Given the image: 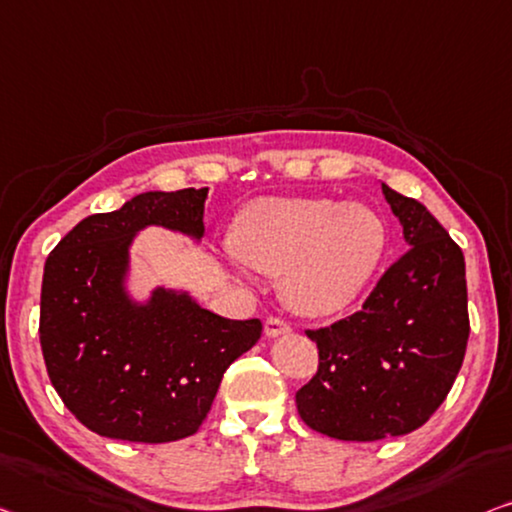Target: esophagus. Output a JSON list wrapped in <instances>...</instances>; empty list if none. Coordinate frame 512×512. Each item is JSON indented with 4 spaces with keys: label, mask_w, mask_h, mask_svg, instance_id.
I'll return each instance as SVG.
<instances>
[{
    "label": "esophagus",
    "mask_w": 512,
    "mask_h": 512,
    "mask_svg": "<svg viewBox=\"0 0 512 512\" xmlns=\"http://www.w3.org/2000/svg\"><path fill=\"white\" fill-rule=\"evenodd\" d=\"M289 331H292V329H289V324L280 317H269L264 322V333L269 335V338H278V335H285Z\"/></svg>",
    "instance_id": "esophagus-1"
}]
</instances>
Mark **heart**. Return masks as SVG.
Instances as JSON below:
<instances>
[{
	"label": "heart",
	"instance_id": "b5f03b06",
	"mask_svg": "<svg viewBox=\"0 0 512 512\" xmlns=\"http://www.w3.org/2000/svg\"><path fill=\"white\" fill-rule=\"evenodd\" d=\"M241 262L280 276L289 308L326 317L349 308L379 269L388 227L361 202L331 197H259L234 225Z\"/></svg>",
	"mask_w": 512,
	"mask_h": 512
}]
</instances>
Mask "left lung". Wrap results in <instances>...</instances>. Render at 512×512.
<instances>
[{
	"instance_id": "obj_1",
	"label": "left lung",
	"mask_w": 512,
	"mask_h": 512,
	"mask_svg": "<svg viewBox=\"0 0 512 512\" xmlns=\"http://www.w3.org/2000/svg\"><path fill=\"white\" fill-rule=\"evenodd\" d=\"M409 250L363 308L324 329L317 375L296 391L315 432L340 441L402 437L430 421L462 368L469 340L464 255L414 197L381 183Z\"/></svg>"
}]
</instances>
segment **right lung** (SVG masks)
Instances as JSON below:
<instances>
[{
  "instance_id": "add662e5",
  "label": "right lung",
  "mask_w": 512,
  "mask_h": 512,
  "mask_svg": "<svg viewBox=\"0 0 512 512\" xmlns=\"http://www.w3.org/2000/svg\"><path fill=\"white\" fill-rule=\"evenodd\" d=\"M209 188L142 193L73 227L45 259L41 349L66 409L101 437L165 444L197 432L225 370L262 335L259 319H225L188 294L128 296V248L147 225L204 234Z\"/></svg>"
}]
</instances>
